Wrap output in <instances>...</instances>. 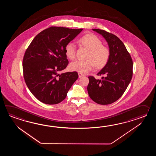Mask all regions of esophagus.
I'll return each mask as SVG.
<instances>
[{"label": "esophagus", "instance_id": "esophagus-1", "mask_svg": "<svg viewBox=\"0 0 156 156\" xmlns=\"http://www.w3.org/2000/svg\"><path fill=\"white\" fill-rule=\"evenodd\" d=\"M78 75H79V78L83 76H84V75H83V74L80 73H78Z\"/></svg>", "mask_w": 156, "mask_h": 156}]
</instances>
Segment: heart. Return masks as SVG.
<instances>
[{
  "instance_id": "heart-1",
  "label": "heart",
  "mask_w": 156,
  "mask_h": 156,
  "mask_svg": "<svg viewBox=\"0 0 156 156\" xmlns=\"http://www.w3.org/2000/svg\"><path fill=\"white\" fill-rule=\"evenodd\" d=\"M79 42L89 50L85 57L86 60H77L71 63L70 70L85 73L93 70L95 66L96 69H100L106 65L109 59L110 50L108 47L102 45V41L98 37L92 34H86L80 38ZM65 52L67 58L74 60L76 53L75 44L71 42L67 43Z\"/></svg>"
}]
</instances>
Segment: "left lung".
Instances as JSON below:
<instances>
[{
  "label": "left lung",
  "mask_w": 156,
  "mask_h": 156,
  "mask_svg": "<svg viewBox=\"0 0 156 156\" xmlns=\"http://www.w3.org/2000/svg\"><path fill=\"white\" fill-rule=\"evenodd\" d=\"M106 40L110 50V57L106 65L97 75H105L101 80L89 77L87 87L90 98L101 105L116 101L123 95L133 75V61L122 41L115 35L104 30L93 29Z\"/></svg>",
  "instance_id": "8db88e82"
}]
</instances>
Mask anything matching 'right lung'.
<instances>
[{
    "label": "right lung",
    "instance_id": "right-lung-1",
    "mask_svg": "<svg viewBox=\"0 0 156 156\" xmlns=\"http://www.w3.org/2000/svg\"><path fill=\"white\" fill-rule=\"evenodd\" d=\"M83 30L51 27L38 33L28 47L23 60L24 78L30 91L42 103L61 102L79 77L76 71L59 73L69 63L65 47Z\"/></svg>",
    "mask_w": 156,
    "mask_h": 156
}]
</instances>
